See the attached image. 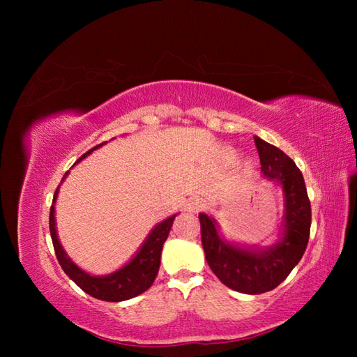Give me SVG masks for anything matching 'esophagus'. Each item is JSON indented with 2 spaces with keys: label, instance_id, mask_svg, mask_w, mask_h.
<instances>
[{
  "label": "esophagus",
  "instance_id": "34e87169",
  "mask_svg": "<svg viewBox=\"0 0 357 357\" xmlns=\"http://www.w3.org/2000/svg\"><path fill=\"white\" fill-rule=\"evenodd\" d=\"M188 207H189V210H190V211H193V213H198V211H201V210H202V207H204V201H202V198L195 197V198H192V199L189 201Z\"/></svg>",
  "mask_w": 357,
  "mask_h": 357
}]
</instances>
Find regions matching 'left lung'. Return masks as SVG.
I'll return each mask as SVG.
<instances>
[{"mask_svg": "<svg viewBox=\"0 0 357 357\" xmlns=\"http://www.w3.org/2000/svg\"><path fill=\"white\" fill-rule=\"evenodd\" d=\"M264 176L280 181L284 192V231L275 245L262 252L225 243L207 214H199L205 259L220 282L248 295L265 294L286 280L304 255L311 228V204L302 172L284 152L255 137Z\"/></svg>", "mask_w": 357, "mask_h": 357, "instance_id": "obj_1", "label": "left lung"}]
</instances>
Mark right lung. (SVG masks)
Masks as SVG:
<instances>
[{
	"mask_svg": "<svg viewBox=\"0 0 357 357\" xmlns=\"http://www.w3.org/2000/svg\"><path fill=\"white\" fill-rule=\"evenodd\" d=\"M102 144L104 143L91 149L89 152H86L80 159H77V162H80L84 156H88L92 150L98 149ZM77 162H75V164H77ZM67 174L68 172H66L63 178L67 177ZM58 189L59 186L55 190V195H53V204H55ZM53 204L50 207V215H49V229H50L53 248H55L58 262L62 266L63 273H66L83 291L101 301L121 302V301L138 296L139 294H143V291H146L150 286L153 284L159 271V265H160L162 245H164L165 240L168 238V234L171 231V226L176 219V215H171V218H168L167 220L159 223L156 228L150 232L143 247L139 248V252L128 265H125L123 268H121L119 271L110 275L93 277V275H89L88 273L82 271L77 265H74L71 262V259L67 257L66 252L62 250L56 236V229H55V207H53Z\"/></svg>",
	"mask_w": 357,
	"mask_h": 357,
	"instance_id": "1",
	"label": "right lung"
}]
</instances>
